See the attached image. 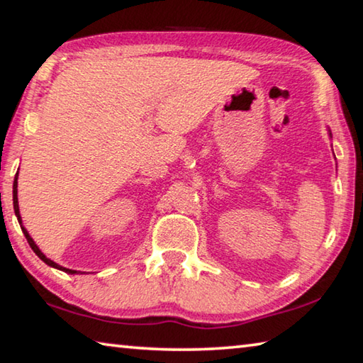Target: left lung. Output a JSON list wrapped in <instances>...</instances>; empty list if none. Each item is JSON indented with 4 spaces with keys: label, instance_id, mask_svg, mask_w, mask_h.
I'll return each mask as SVG.
<instances>
[{
    "label": "left lung",
    "instance_id": "8db88e82",
    "mask_svg": "<svg viewBox=\"0 0 363 363\" xmlns=\"http://www.w3.org/2000/svg\"><path fill=\"white\" fill-rule=\"evenodd\" d=\"M330 136H331V133H330Z\"/></svg>",
    "mask_w": 363,
    "mask_h": 363
}]
</instances>
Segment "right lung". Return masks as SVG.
I'll use <instances>...</instances> for the list:
<instances>
[{
    "mask_svg": "<svg viewBox=\"0 0 363 363\" xmlns=\"http://www.w3.org/2000/svg\"><path fill=\"white\" fill-rule=\"evenodd\" d=\"M12 203H14V213H16V216H17V220H19V224H22V218H21V211H19V200H17V174H16V179H14V186H12ZM21 227H22L23 235H26L27 242H28V245H30V248H32V250L35 251V255L38 256L43 262H46L48 266H51V267H54V269L64 270V272H67V274H77V270H72V269H67V267L59 266V264H56L54 261L49 259V257H46L45 255H43L41 250H40L38 247H36V243L33 242V238L30 237V233L27 232L26 227H23V225H21Z\"/></svg>",
    "mask_w": 363,
    "mask_h": 363,
    "instance_id": "1",
    "label": "right lung"
}]
</instances>
